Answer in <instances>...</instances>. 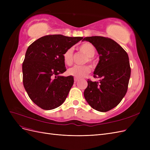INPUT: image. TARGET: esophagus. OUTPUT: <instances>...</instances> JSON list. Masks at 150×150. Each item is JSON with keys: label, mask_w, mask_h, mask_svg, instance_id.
Wrapping results in <instances>:
<instances>
[{"label": "esophagus", "mask_w": 150, "mask_h": 150, "mask_svg": "<svg viewBox=\"0 0 150 150\" xmlns=\"http://www.w3.org/2000/svg\"><path fill=\"white\" fill-rule=\"evenodd\" d=\"M79 81V79H78V78H74V83H76V82H78V81Z\"/></svg>", "instance_id": "esophagus-1"}]
</instances>
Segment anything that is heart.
Segmentation results:
<instances>
[{"label": "heart", "mask_w": 150, "mask_h": 150, "mask_svg": "<svg viewBox=\"0 0 150 150\" xmlns=\"http://www.w3.org/2000/svg\"><path fill=\"white\" fill-rule=\"evenodd\" d=\"M79 49L81 52H83L87 57L88 62H93L91 57L94 56L95 53H96V50H95L94 47L91 44L85 42L81 45L79 47ZM63 59H64V62L66 65L70 66L72 64L73 51H72V48H69L66 50L64 53V55H63ZM90 72L91 68L88 66H74L67 70L68 74L74 76L78 79L84 78Z\"/></svg>", "instance_id": "b5f03b06"}]
</instances>
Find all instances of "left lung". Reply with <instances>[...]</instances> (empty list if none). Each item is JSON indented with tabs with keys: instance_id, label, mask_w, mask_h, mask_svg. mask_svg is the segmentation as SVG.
Wrapping results in <instances>:
<instances>
[{
	"instance_id": "1",
	"label": "left lung",
	"mask_w": 150,
	"mask_h": 150,
	"mask_svg": "<svg viewBox=\"0 0 150 150\" xmlns=\"http://www.w3.org/2000/svg\"><path fill=\"white\" fill-rule=\"evenodd\" d=\"M83 40L91 43L99 55V62L94 71V78H99V81L88 80L84 98L94 110L108 111L121 101L128 90L131 75L128 55L110 38L92 36L86 37Z\"/></svg>"
}]
</instances>
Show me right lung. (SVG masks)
Listing matches in <instances>:
<instances>
[{
    "label": "right lung",
    "mask_w": 150,
    "mask_h": 150,
    "mask_svg": "<svg viewBox=\"0 0 150 150\" xmlns=\"http://www.w3.org/2000/svg\"><path fill=\"white\" fill-rule=\"evenodd\" d=\"M82 37L61 34L45 35L32 43L22 63L23 84L30 99L45 110L64 102L74 83L73 76H62L66 71L63 55Z\"/></svg>",
    "instance_id": "1"
}]
</instances>
